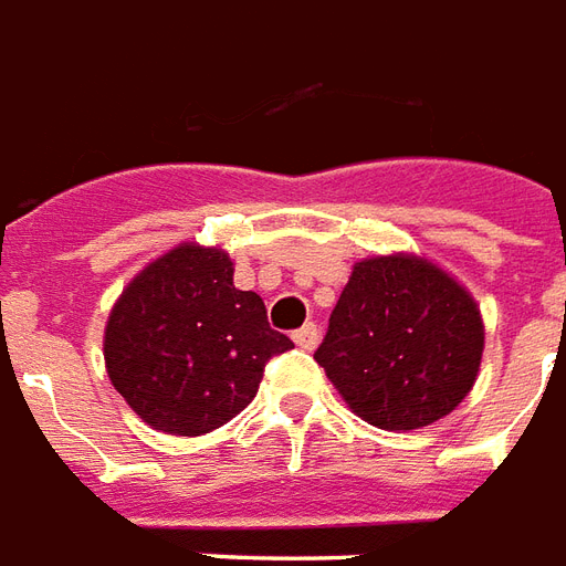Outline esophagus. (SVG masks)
Instances as JSON below:
<instances>
[{"label": "esophagus", "mask_w": 566, "mask_h": 566, "mask_svg": "<svg viewBox=\"0 0 566 566\" xmlns=\"http://www.w3.org/2000/svg\"><path fill=\"white\" fill-rule=\"evenodd\" d=\"M292 340L301 346V349H313V346L319 344V328L313 323L301 325L298 332H292Z\"/></svg>", "instance_id": "1"}]
</instances>
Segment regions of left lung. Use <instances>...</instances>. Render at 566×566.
I'll list each match as a JSON object with an SVG mask.
<instances>
[{
	"label": "left lung",
	"mask_w": 566,
	"mask_h": 566,
	"mask_svg": "<svg viewBox=\"0 0 566 566\" xmlns=\"http://www.w3.org/2000/svg\"><path fill=\"white\" fill-rule=\"evenodd\" d=\"M485 328L476 301L419 255L361 259L313 358L349 410L386 431H413L464 401Z\"/></svg>",
	"instance_id": "obj_1"
}]
</instances>
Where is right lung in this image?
<instances>
[{
	"label": "right lung",
	"instance_id": "add662e5",
	"mask_svg": "<svg viewBox=\"0 0 566 566\" xmlns=\"http://www.w3.org/2000/svg\"><path fill=\"white\" fill-rule=\"evenodd\" d=\"M292 349L265 301L234 289L229 253L180 243L144 268L105 325V368L144 422L177 437L220 428L253 401L265 365Z\"/></svg>",
	"mask_w": 566,
	"mask_h": 566
}]
</instances>
